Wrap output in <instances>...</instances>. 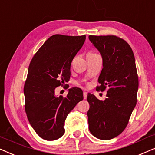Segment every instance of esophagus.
<instances>
[{
	"instance_id": "esophagus-1",
	"label": "esophagus",
	"mask_w": 155,
	"mask_h": 155,
	"mask_svg": "<svg viewBox=\"0 0 155 155\" xmlns=\"http://www.w3.org/2000/svg\"><path fill=\"white\" fill-rule=\"evenodd\" d=\"M87 92H83V97H84V99H87Z\"/></svg>"
}]
</instances>
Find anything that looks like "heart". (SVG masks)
Returning <instances> with one entry per match:
<instances>
[{
	"label": "heart",
	"mask_w": 155,
	"mask_h": 155,
	"mask_svg": "<svg viewBox=\"0 0 155 155\" xmlns=\"http://www.w3.org/2000/svg\"><path fill=\"white\" fill-rule=\"evenodd\" d=\"M93 54H95V53H90V54H88V55H93Z\"/></svg>",
	"instance_id": "1"
}]
</instances>
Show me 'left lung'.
<instances>
[{"mask_svg": "<svg viewBox=\"0 0 155 155\" xmlns=\"http://www.w3.org/2000/svg\"><path fill=\"white\" fill-rule=\"evenodd\" d=\"M89 39L103 61L96 90L108 88L104 101L88 93L89 129L97 138L107 140L120 135L128 125L137 103L138 77L133 50L124 39L114 35H90Z\"/></svg>", "mask_w": 155, "mask_h": 155, "instance_id": "8db88e82", "label": "left lung"}]
</instances>
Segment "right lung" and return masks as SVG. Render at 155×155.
<instances>
[{
	"label": "right lung",
	"instance_id": "obj_1",
	"mask_svg": "<svg viewBox=\"0 0 155 155\" xmlns=\"http://www.w3.org/2000/svg\"><path fill=\"white\" fill-rule=\"evenodd\" d=\"M85 39V35H53L29 63L24 86L25 112L35 132L46 140L63 136L68 114L83 99L80 88L69 89L66 97H56L55 89L69 80L71 62Z\"/></svg>",
	"mask_w": 155,
	"mask_h": 155
}]
</instances>
